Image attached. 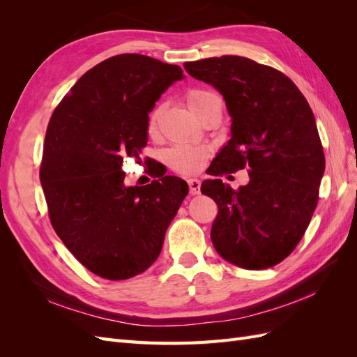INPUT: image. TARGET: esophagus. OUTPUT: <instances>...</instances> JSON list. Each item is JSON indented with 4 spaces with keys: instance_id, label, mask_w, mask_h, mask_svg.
Wrapping results in <instances>:
<instances>
[{
    "instance_id": "obj_1",
    "label": "esophagus",
    "mask_w": 357,
    "mask_h": 357,
    "mask_svg": "<svg viewBox=\"0 0 357 357\" xmlns=\"http://www.w3.org/2000/svg\"><path fill=\"white\" fill-rule=\"evenodd\" d=\"M188 183H189V189L192 195H198L201 192V181L198 178H189Z\"/></svg>"
}]
</instances>
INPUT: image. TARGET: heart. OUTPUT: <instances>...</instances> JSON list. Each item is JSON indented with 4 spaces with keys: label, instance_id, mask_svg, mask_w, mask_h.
Listing matches in <instances>:
<instances>
[{
    "label": "heart",
    "instance_id": "obj_1",
    "mask_svg": "<svg viewBox=\"0 0 357 357\" xmlns=\"http://www.w3.org/2000/svg\"><path fill=\"white\" fill-rule=\"evenodd\" d=\"M211 92L207 91H190L188 93V105L189 109H193L204 96H207ZM160 114V107L150 113L147 121V129L149 132H155L158 126V119ZM208 156V149L204 146H195V144H177L172 147L168 152V162L169 165L178 172H195L202 165L205 159Z\"/></svg>",
    "mask_w": 357,
    "mask_h": 357
}]
</instances>
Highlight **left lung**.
Returning <instances> with one entry per match:
<instances>
[{"label": "left lung", "instance_id": "left-lung-1", "mask_svg": "<svg viewBox=\"0 0 357 357\" xmlns=\"http://www.w3.org/2000/svg\"><path fill=\"white\" fill-rule=\"evenodd\" d=\"M185 68L222 93L231 116V139L207 174L247 167L250 177L238 190L220 178L202 181L201 192L219 207L213 245L236 266H274L294 252L317 205L325 155L314 114L283 73L248 58L225 55Z\"/></svg>", "mask_w": 357, "mask_h": 357}]
</instances>
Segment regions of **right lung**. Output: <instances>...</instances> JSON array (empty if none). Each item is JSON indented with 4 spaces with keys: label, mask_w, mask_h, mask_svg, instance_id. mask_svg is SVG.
<instances>
[{
    "label": "right lung",
    "mask_w": 357,
    "mask_h": 357,
    "mask_svg": "<svg viewBox=\"0 0 357 357\" xmlns=\"http://www.w3.org/2000/svg\"><path fill=\"white\" fill-rule=\"evenodd\" d=\"M178 66L137 53L102 61L84 73L53 112L40 181L56 234L91 273L126 280L144 273L189 193L185 180L162 172L126 186L123 160L139 159L149 113Z\"/></svg>",
    "instance_id": "right-lung-1"
}]
</instances>
